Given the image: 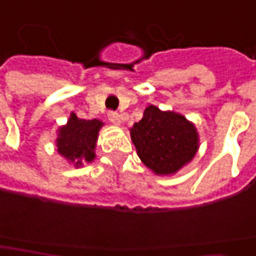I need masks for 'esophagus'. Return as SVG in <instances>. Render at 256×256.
I'll list each match as a JSON object with an SVG mask.
<instances>
[{
    "mask_svg": "<svg viewBox=\"0 0 256 256\" xmlns=\"http://www.w3.org/2000/svg\"><path fill=\"white\" fill-rule=\"evenodd\" d=\"M108 118H109V120L112 122L114 124H116V126H120L122 124V116L119 114H116V112H109V114H108Z\"/></svg>",
    "mask_w": 256,
    "mask_h": 256,
    "instance_id": "obj_1",
    "label": "esophagus"
}]
</instances>
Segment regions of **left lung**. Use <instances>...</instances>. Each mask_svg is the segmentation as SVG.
Wrapping results in <instances>:
<instances>
[{
  "mask_svg": "<svg viewBox=\"0 0 256 256\" xmlns=\"http://www.w3.org/2000/svg\"><path fill=\"white\" fill-rule=\"evenodd\" d=\"M130 137L142 162L156 175H175L199 150L198 128L184 114L150 105L142 119L130 128Z\"/></svg>",
  "mask_w": 256,
  "mask_h": 256,
  "instance_id": "obj_1",
  "label": "left lung"
}]
</instances>
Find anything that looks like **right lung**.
Instances as JSON below:
<instances>
[{
	"mask_svg": "<svg viewBox=\"0 0 256 256\" xmlns=\"http://www.w3.org/2000/svg\"><path fill=\"white\" fill-rule=\"evenodd\" d=\"M102 126L104 122L99 119L85 120L71 112L67 123L57 130V152L76 168L82 166L85 162L90 164L96 157L95 148Z\"/></svg>",
	"mask_w": 256,
	"mask_h": 256,
	"instance_id": "obj_1",
	"label": "right lung"
}]
</instances>
